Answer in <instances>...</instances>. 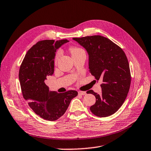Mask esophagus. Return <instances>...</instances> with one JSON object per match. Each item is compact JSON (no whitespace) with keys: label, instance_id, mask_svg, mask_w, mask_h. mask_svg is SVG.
Segmentation results:
<instances>
[{"label":"esophagus","instance_id":"1","mask_svg":"<svg viewBox=\"0 0 151 151\" xmlns=\"http://www.w3.org/2000/svg\"><path fill=\"white\" fill-rule=\"evenodd\" d=\"M78 94H80V95H86V91H78Z\"/></svg>","mask_w":151,"mask_h":151}]
</instances>
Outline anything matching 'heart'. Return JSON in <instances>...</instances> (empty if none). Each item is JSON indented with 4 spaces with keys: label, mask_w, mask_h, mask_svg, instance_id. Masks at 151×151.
<instances>
[{
    "label": "heart",
    "mask_w": 151,
    "mask_h": 151,
    "mask_svg": "<svg viewBox=\"0 0 151 151\" xmlns=\"http://www.w3.org/2000/svg\"><path fill=\"white\" fill-rule=\"evenodd\" d=\"M83 51V50H82V49H80V48H79V47H71V48H70V51H71L72 55L78 53V52ZM60 55H61V51H60V50L57 51V52H56V55H55V62H57V60H58L59 57H60Z\"/></svg>",
    "instance_id": "1"
}]
</instances>
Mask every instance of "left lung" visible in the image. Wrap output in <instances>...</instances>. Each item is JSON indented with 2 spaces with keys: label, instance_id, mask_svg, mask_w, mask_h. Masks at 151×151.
Masks as SVG:
<instances>
[{
  "label": "left lung",
  "instance_id": "obj_1",
  "mask_svg": "<svg viewBox=\"0 0 151 151\" xmlns=\"http://www.w3.org/2000/svg\"><path fill=\"white\" fill-rule=\"evenodd\" d=\"M89 54V72L102 80L101 93L87 91L95 96L96 103L90 110L96 116L107 117L115 113L124 104L130 89L131 76L123 50L109 38L100 35L73 38Z\"/></svg>",
  "mask_w": 151,
  "mask_h": 151
}]
</instances>
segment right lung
I'll return each instance as SVG.
<instances>
[{"label":"right lung","mask_w":151,"mask_h":151,"mask_svg":"<svg viewBox=\"0 0 151 151\" xmlns=\"http://www.w3.org/2000/svg\"><path fill=\"white\" fill-rule=\"evenodd\" d=\"M68 40H44L31 47L19 69V80L24 99L37 115L49 121L57 120L64 114L71 100L78 95L76 91L58 93L50 91L45 80L54 72L57 50Z\"/></svg>","instance_id":"1"}]
</instances>
